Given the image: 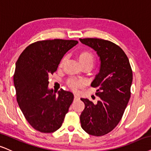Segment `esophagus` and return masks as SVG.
Segmentation results:
<instances>
[{
  "instance_id": "1",
  "label": "esophagus",
  "mask_w": 151,
  "mask_h": 151,
  "mask_svg": "<svg viewBox=\"0 0 151 151\" xmlns=\"http://www.w3.org/2000/svg\"><path fill=\"white\" fill-rule=\"evenodd\" d=\"M74 99H79V96H78V95H77V94H74Z\"/></svg>"
}]
</instances>
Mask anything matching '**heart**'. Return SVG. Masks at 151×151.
<instances>
[{"label": "heart", "instance_id": "b5f03b06", "mask_svg": "<svg viewBox=\"0 0 151 151\" xmlns=\"http://www.w3.org/2000/svg\"><path fill=\"white\" fill-rule=\"evenodd\" d=\"M77 58L81 66H89L91 68L93 66L96 62V57L93 52L88 50H81L77 53ZM66 58L63 57L61 59L59 63V67L62 68L65 63ZM67 84L71 89L77 90L79 87H81L83 85V81L80 79H76L74 78H70L67 81Z\"/></svg>", "mask_w": 151, "mask_h": 151}]
</instances>
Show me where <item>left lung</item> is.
<instances>
[{
    "label": "left lung",
    "instance_id": "8db88e82",
    "mask_svg": "<svg viewBox=\"0 0 151 151\" xmlns=\"http://www.w3.org/2000/svg\"><path fill=\"white\" fill-rule=\"evenodd\" d=\"M97 52L101 59L100 72L91 86L97 88L96 104L81 99L85 108L80 115L81 127L90 135L101 137L115 128L124 114L131 96L133 74L125 52L115 43L101 39H80Z\"/></svg>",
    "mask_w": 151,
    "mask_h": 151
}]
</instances>
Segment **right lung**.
<instances>
[{
	"instance_id": "right-lung-1",
	"label": "right lung",
	"mask_w": 151,
	"mask_h": 151,
	"mask_svg": "<svg viewBox=\"0 0 151 151\" xmlns=\"http://www.w3.org/2000/svg\"><path fill=\"white\" fill-rule=\"evenodd\" d=\"M75 40H43L27 47L16 63L13 76L17 101L27 121L34 129L52 133L61 127L74 99L72 92L61 88L56 95L49 90V76Z\"/></svg>"
}]
</instances>
